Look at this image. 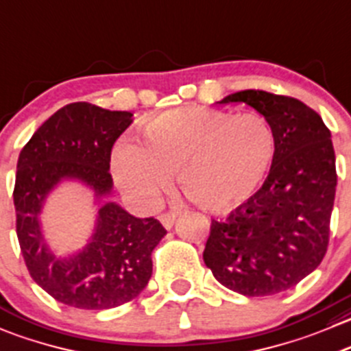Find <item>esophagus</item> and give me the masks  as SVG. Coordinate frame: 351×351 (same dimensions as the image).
<instances>
[{
  "label": "esophagus",
  "mask_w": 351,
  "mask_h": 351,
  "mask_svg": "<svg viewBox=\"0 0 351 351\" xmlns=\"http://www.w3.org/2000/svg\"><path fill=\"white\" fill-rule=\"evenodd\" d=\"M159 221H161V224L166 228V230H171L173 224H175V221H176V214L175 213H165L159 216Z\"/></svg>",
  "instance_id": "1"
}]
</instances>
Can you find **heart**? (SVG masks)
<instances>
[{
	"instance_id": "b5f03b06",
	"label": "heart",
	"mask_w": 351,
	"mask_h": 351,
	"mask_svg": "<svg viewBox=\"0 0 351 351\" xmlns=\"http://www.w3.org/2000/svg\"><path fill=\"white\" fill-rule=\"evenodd\" d=\"M276 158V135L258 114L180 108L152 118L144 147L117 145L111 168L121 192L151 209L178 176L183 195L210 213H230L261 190Z\"/></svg>"
}]
</instances>
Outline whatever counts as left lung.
<instances>
[{
  "mask_svg": "<svg viewBox=\"0 0 351 351\" xmlns=\"http://www.w3.org/2000/svg\"><path fill=\"white\" fill-rule=\"evenodd\" d=\"M245 103L276 135L266 182L226 221L210 223L204 262L228 290L267 297L315 271L328 250L336 193L331 132L302 101L266 90H240L219 101Z\"/></svg>",
  "mask_w": 351,
  "mask_h": 351,
  "instance_id": "8db88e82",
  "label": "left lung"
}]
</instances>
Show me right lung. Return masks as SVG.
I'll use <instances>...</instances> for the list:
<instances>
[{"label": "right lung", "instance_id": "add662e5", "mask_svg": "<svg viewBox=\"0 0 351 351\" xmlns=\"http://www.w3.org/2000/svg\"><path fill=\"white\" fill-rule=\"evenodd\" d=\"M134 114L89 103H71L44 121L16 162L13 202L25 266L44 291L64 305L104 311L134 300L152 276L151 254L166 234L154 217H135L106 197L113 192L111 149ZM63 181L95 192L100 206L88 245L58 258L43 240L40 213Z\"/></svg>", "mask_w": 351, "mask_h": 351}]
</instances>
